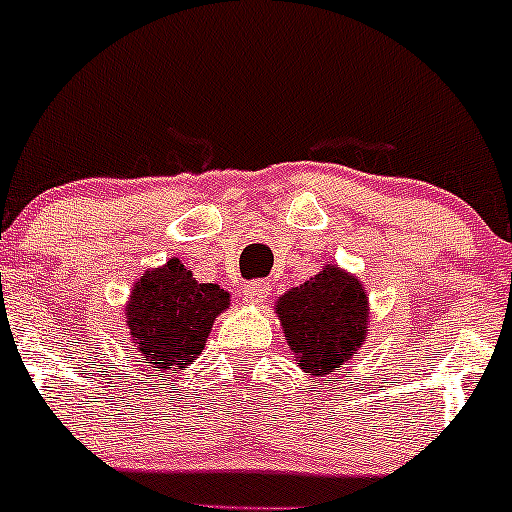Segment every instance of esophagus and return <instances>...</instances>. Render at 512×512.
<instances>
[{"label": "esophagus", "instance_id": "1", "mask_svg": "<svg viewBox=\"0 0 512 512\" xmlns=\"http://www.w3.org/2000/svg\"><path fill=\"white\" fill-rule=\"evenodd\" d=\"M268 298V283L266 281H249L244 286V300L249 305H261Z\"/></svg>", "mask_w": 512, "mask_h": 512}]
</instances>
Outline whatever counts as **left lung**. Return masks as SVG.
I'll return each instance as SVG.
<instances>
[{"mask_svg": "<svg viewBox=\"0 0 512 512\" xmlns=\"http://www.w3.org/2000/svg\"><path fill=\"white\" fill-rule=\"evenodd\" d=\"M276 315L300 370L323 377L365 345L370 298L360 278L328 263L310 281L288 288L276 300Z\"/></svg>", "mask_w": 512, "mask_h": 512, "instance_id": "1", "label": "left lung"}]
</instances>
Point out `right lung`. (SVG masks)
<instances>
[{
  "mask_svg": "<svg viewBox=\"0 0 512 512\" xmlns=\"http://www.w3.org/2000/svg\"><path fill=\"white\" fill-rule=\"evenodd\" d=\"M229 308L217 283H199L179 258L147 268L135 281L125 323L135 350L157 370H182L202 355L214 320Z\"/></svg>",
  "mask_w": 512,
  "mask_h": 512,
  "instance_id": "obj_1",
  "label": "right lung"
}]
</instances>
